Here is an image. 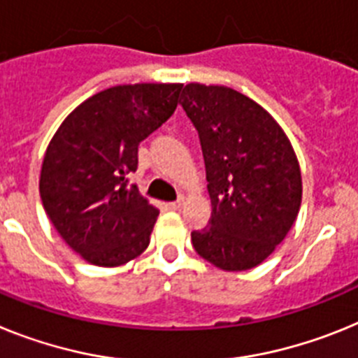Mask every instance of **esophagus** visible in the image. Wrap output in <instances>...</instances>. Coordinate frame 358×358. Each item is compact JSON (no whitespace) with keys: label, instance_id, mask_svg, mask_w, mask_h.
Masks as SVG:
<instances>
[{"label":"esophagus","instance_id":"1","mask_svg":"<svg viewBox=\"0 0 358 358\" xmlns=\"http://www.w3.org/2000/svg\"><path fill=\"white\" fill-rule=\"evenodd\" d=\"M183 203H185V198L180 196L176 201H171L169 207H171V209H173V210H180V209H182V207H183Z\"/></svg>","mask_w":358,"mask_h":358}]
</instances>
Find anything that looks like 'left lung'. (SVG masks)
<instances>
[{
  "label": "left lung",
  "mask_w": 358,
  "mask_h": 358,
  "mask_svg": "<svg viewBox=\"0 0 358 358\" xmlns=\"http://www.w3.org/2000/svg\"><path fill=\"white\" fill-rule=\"evenodd\" d=\"M182 108L203 151L213 216L192 247L227 272L257 266L275 250L301 207L299 162L272 115L227 86L191 83Z\"/></svg>",
  "instance_id": "8db88e82"
}]
</instances>
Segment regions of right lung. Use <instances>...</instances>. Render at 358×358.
I'll list each match as a JSON object with an SVG mask.
<instances>
[{"mask_svg": "<svg viewBox=\"0 0 358 358\" xmlns=\"http://www.w3.org/2000/svg\"><path fill=\"white\" fill-rule=\"evenodd\" d=\"M183 85L113 86L79 104L46 148L39 178L55 231L92 265L141 256L158 209L129 183L138 144L175 113Z\"/></svg>", "mask_w": 358, "mask_h": 358, "instance_id": "right-lung-1", "label": "right lung"}]
</instances>
